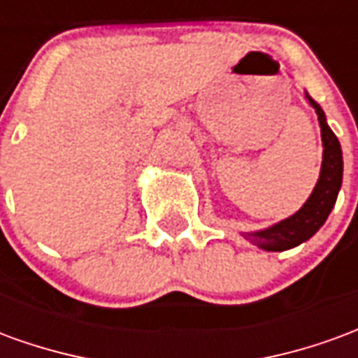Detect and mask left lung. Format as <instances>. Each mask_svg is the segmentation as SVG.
<instances>
[{
	"instance_id": "8db88e82",
	"label": "left lung",
	"mask_w": 358,
	"mask_h": 358,
	"mask_svg": "<svg viewBox=\"0 0 358 358\" xmlns=\"http://www.w3.org/2000/svg\"><path fill=\"white\" fill-rule=\"evenodd\" d=\"M308 101L315 107L318 122H320V132H322L324 159L320 178H318L315 192L310 194V197L299 213L278 222L268 230L248 234L249 240H253L257 245H261L266 251L292 249L303 241H307L313 234L318 232V228L326 222L330 210L334 209L339 187H341V176H343L341 145H339L336 134L330 130V126L326 124V117H324V110L320 109V105L310 97H308Z\"/></svg>"
}]
</instances>
